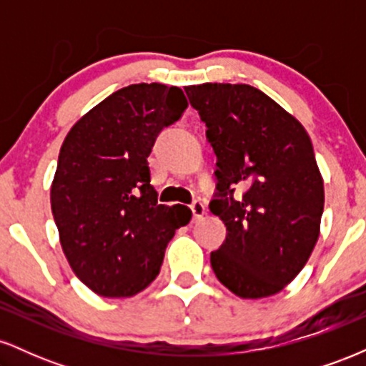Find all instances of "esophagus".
I'll return each mask as SVG.
<instances>
[{
  "label": "esophagus",
  "mask_w": 366,
  "mask_h": 366,
  "mask_svg": "<svg viewBox=\"0 0 366 366\" xmlns=\"http://www.w3.org/2000/svg\"><path fill=\"white\" fill-rule=\"evenodd\" d=\"M191 212H192V220L199 222L201 218L204 217V213H207V208H204V204L201 203V201H194V203L191 204Z\"/></svg>",
  "instance_id": "esophagus-1"
}]
</instances>
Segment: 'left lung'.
<instances>
[{
	"label": "left lung",
	"mask_w": 366,
	"mask_h": 366,
	"mask_svg": "<svg viewBox=\"0 0 366 366\" xmlns=\"http://www.w3.org/2000/svg\"><path fill=\"white\" fill-rule=\"evenodd\" d=\"M184 89L217 154L209 212L224 222L227 237L209 254L213 272L239 297L274 296L303 270L320 236L323 179L310 136L247 84Z\"/></svg>",
	"instance_id": "obj_1"
}]
</instances>
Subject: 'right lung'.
Returning <instances> with one entry per match:
<instances>
[{
    "mask_svg": "<svg viewBox=\"0 0 366 366\" xmlns=\"http://www.w3.org/2000/svg\"><path fill=\"white\" fill-rule=\"evenodd\" d=\"M187 108L180 87L132 84L66 134L51 184L60 244L74 274L103 297H130L157 279L165 247L192 213L158 204L148 157Z\"/></svg>",
    "mask_w": 366,
    "mask_h": 366,
    "instance_id": "add662e5",
    "label": "right lung"
}]
</instances>
